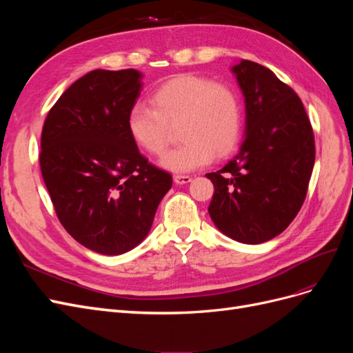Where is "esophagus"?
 <instances>
[{"instance_id": "1", "label": "esophagus", "mask_w": 353, "mask_h": 353, "mask_svg": "<svg viewBox=\"0 0 353 353\" xmlns=\"http://www.w3.org/2000/svg\"><path fill=\"white\" fill-rule=\"evenodd\" d=\"M190 181H191V176H188V175H175V176H174V183H175L176 185L188 184Z\"/></svg>"}]
</instances>
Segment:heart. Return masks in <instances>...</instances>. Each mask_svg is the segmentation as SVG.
I'll use <instances>...</instances> for the list:
<instances>
[{"label": "heart", "instance_id": "1", "mask_svg": "<svg viewBox=\"0 0 353 353\" xmlns=\"http://www.w3.org/2000/svg\"><path fill=\"white\" fill-rule=\"evenodd\" d=\"M153 108L131 105L126 130L132 141L152 156L168 145L170 126H178L183 144L166 153L159 165L174 174H187L212 163L215 153L234 150L241 132V105L236 91L199 74H178L152 95Z\"/></svg>", "mask_w": 353, "mask_h": 353}]
</instances>
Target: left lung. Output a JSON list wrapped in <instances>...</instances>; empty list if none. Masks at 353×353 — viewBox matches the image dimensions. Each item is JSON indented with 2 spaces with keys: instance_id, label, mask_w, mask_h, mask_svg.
Here are the masks:
<instances>
[{
  "instance_id": "left-lung-1",
  "label": "left lung",
  "mask_w": 353,
  "mask_h": 353,
  "mask_svg": "<svg viewBox=\"0 0 353 353\" xmlns=\"http://www.w3.org/2000/svg\"><path fill=\"white\" fill-rule=\"evenodd\" d=\"M244 97V140L216 172L209 215L227 237L261 244L281 234L301 210L315 162L311 122L297 94L254 61L231 68Z\"/></svg>"
}]
</instances>
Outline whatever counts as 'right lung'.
<instances>
[{
    "label": "right lung",
    "mask_w": 353,
    "mask_h": 353,
    "mask_svg": "<svg viewBox=\"0 0 353 353\" xmlns=\"http://www.w3.org/2000/svg\"><path fill=\"white\" fill-rule=\"evenodd\" d=\"M141 90L135 69L92 70L61 94L42 128L41 172L61 225L101 254L137 248L172 187L126 130Z\"/></svg>",
    "instance_id": "1"
}]
</instances>
